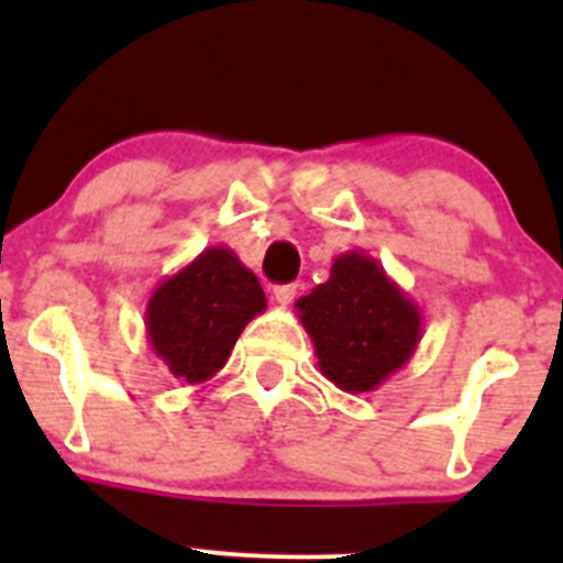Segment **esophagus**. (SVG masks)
Wrapping results in <instances>:
<instances>
[{"label": "esophagus", "mask_w": 563, "mask_h": 563, "mask_svg": "<svg viewBox=\"0 0 563 563\" xmlns=\"http://www.w3.org/2000/svg\"><path fill=\"white\" fill-rule=\"evenodd\" d=\"M297 291H299L297 283H288V286H277L275 291H272V297H275L277 305H283V308H286V305L294 302V297H297Z\"/></svg>", "instance_id": "1"}]
</instances>
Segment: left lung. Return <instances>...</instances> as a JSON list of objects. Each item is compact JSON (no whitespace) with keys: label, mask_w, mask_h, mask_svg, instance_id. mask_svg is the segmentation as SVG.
<instances>
[{"label":"left lung","mask_w":563,"mask_h":563,"mask_svg":"<svg viewBox=\"0 0 563 563\" xmlns=\"http://www.w3.org/2000/svg\"><path fill=\"white\" fill-rule=\"evenodd\" d=\"M297 316L316 345L318 371L360 395L408 365L422 340V313L373 255L334 258L329 280L297 299Z\"/></svg>","instance_id":"obj_1"}]
</instances>
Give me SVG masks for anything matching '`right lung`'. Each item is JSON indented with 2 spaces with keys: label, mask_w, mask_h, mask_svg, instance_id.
<instances>
[{
  "label": "right lung",
  "mask_w": 563,
  "mask_h": 563,
  "mask_svg": "<svg viewBox=\"0 0 563 563\" xmlns=\"http://www.w3.org/2000/svg\"><path fill=\"white\" fill-rule=\"evenodd\" d=\"M264 310L258 277L234 250L214 245L152 291L146 340L174 378L203 384L229 362L242 329Z\"/></svg>",
  "instance_id": "1"
}]
</instances>
